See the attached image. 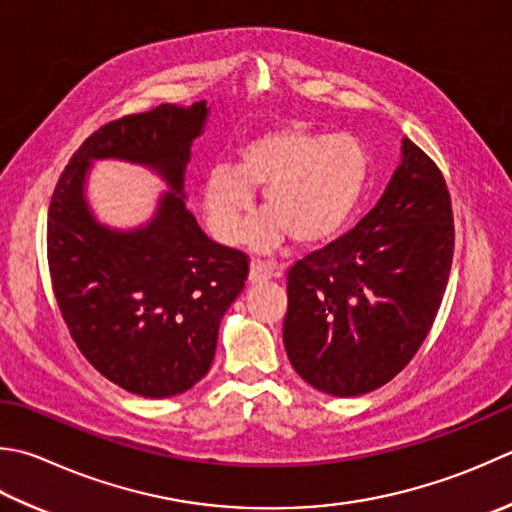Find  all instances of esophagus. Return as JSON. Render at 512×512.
Listing matches in <instances>:
<instances>
[{
  "instance_id": "esophagus-1",
  "label": "esophagus",
  "mask_w": 512,
  "mask_h": 512,
  "mask_svg": "<svg viewBox=\"0 0 512 512\" xmlns=\"http://www.w3.org/2000/svg\"><path fill=\"white\" fill-rule=\"evenodd\" d=\"M275 277V268L266 266L262 262H250V270H248V282L250 284H262L268 282V279Z\"/></svg>"
}]
</instances>
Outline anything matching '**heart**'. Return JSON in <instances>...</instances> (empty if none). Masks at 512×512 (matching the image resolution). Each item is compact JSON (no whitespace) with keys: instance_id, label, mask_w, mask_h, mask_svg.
<instances>
[{"instance_id":"b5f03b06","label":"heart","mask_w":512,"mask_h":512,"mask_svg":"<svg viewBox=\"0 0 512 512\" xmlns=\"http://www.w3.org/2000/svg\"><path fill=\"white\" fill-rule=\"evenodd\" d=\"M370 188V155L355 135H330L306 124L270 128L239 148L235 166L208 168L202 186L210 233L235 244L264 193V215L248 230L257 253H273L288 237L324 246L344 235Z\"/></svg>"}]
</instances>
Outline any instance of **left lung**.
<instances>
[{
  "label": "left lung",
  "mask_w": 512,
  "mask_h": 512,
  "mask_svg": "<svg viewBox=\"0 0 512 512\" xmlns=\"http://www.w3.org/2000/svg\"><path fill=\"white\" fill-rule=\"evenodd\" d=\"M453 246L444 177L404 137L402 162L375 208L288 270L284 346L297 375L335 397L390 382L435 322Z\"/></svg>",
  "instance_id": "1"
}]
</instances>
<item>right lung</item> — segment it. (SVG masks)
I'll return each mask as SVG.
<instances>
[{
  "label": "right lung",
  "mask_w": 512,
  "mask_h": 512,
  "mask_svg": "<svg viewBox=\"0 0 512 512\" xmlns=\"http://www.w3.org/2000/svg\"><path fill=\"white\" fill-rule=\"evenodd\" d=\"M210 108L162 104L95 130L70 157L48 210V266L64 322L84 357L133 395L186 393L215 357L248 259L210 242L186 206L190 148ZM148 167L169 188L137 229L99 223L85 197L95 161Z\"/></svg>",
  "instance_id": "obj_1"
}]
</instances>
